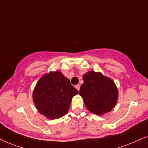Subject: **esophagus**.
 Listing matches in <instances>:
<instances>
[{
    "label": "esophagus",
    "mask_w": 148,
    "mask_h": 148,
    "mask_svg": "<svg viewBox=\"0 0 148 148\" xmlns=\"http://www.w3.org/2000/svg\"><path fill=\"white\" fill-rule=\"evenodd\" d=\"M75 88L78 91H79V89H80V86H79V85H77V86H75Z\"/></svg>",
    "instance_id": "esophagus-1"
}]
</instances>
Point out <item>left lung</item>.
Wrapping results in <instances>:
<instances>
[{"label":"left lung","instance_id":"1","mask_svg":"<svg viewBox=\"0 0 148 148\" xmlns=\"http://www.w3.org/2000/svg\"><path fill=\"white\" fill-rule=\"evenodd\" d=\"M79 95L91 112L102 115L110 112L118 99V89L111 79L100 72L88 71L83 76Z\"/></svg>","mask_w":148,"mask_h":148}]
</instances>
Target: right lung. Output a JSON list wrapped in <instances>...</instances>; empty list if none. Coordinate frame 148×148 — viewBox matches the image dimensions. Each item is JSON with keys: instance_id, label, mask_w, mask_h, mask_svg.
<instances>
[{"instance_id": "1", "label": "right lung", "mask_w": 148, "mask_h": 148, "mask_svg": "<svg viewBox=\"0 0 148 148\" xmlns=\"http://www.w3.org/2000/svg\"><path fill=\"white\" fill-rule=\"evenodd\" d=\"M78 91L60 71L50 72L38 81L33 92V100L40 114L49 119L66 114L73 97Z\"/></svg>"}]
</instances>
